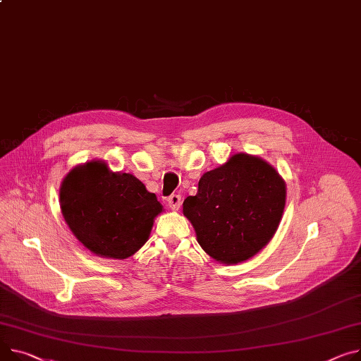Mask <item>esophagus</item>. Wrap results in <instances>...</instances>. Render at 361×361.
I'll return each instance as SVG.
<instances>
[{"instance_id": "34e87169", "label": "esophagus", "mask_w": 361, "mask_h": 361, "mask_svg": "<svg viewBox=\"0 0 361 361\" xmlns=\"http://www.w3.org/2000/svg\"><path fill=\"white\" fill-rule=\"evenodd\" d=\"M168 206H170L173 210H178L181 206V196L180 195H171L170 197L166 199Z\"/></svg>"}]
</instances>
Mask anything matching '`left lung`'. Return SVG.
<instances>
[{
	"instance_id": "1",
	"label": "left lung",
	"mask_w": 361,
	"mask_h": 361,
	"mask_svg": "<svg viewBox=\"0 0 361 361\" xmlns=\"http://www.w3.org/2000/svg\"><path fill=\"white\" fill-rule=\"evenodd\" d=\"M286 204V184L259 157L239 152L207 171L196 196L183 203L200 247L216 261L250 259L274 236Z\"/></svg>"
}]
</instances>
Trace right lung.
<instances>
[{"instance_id": "1", "label": "right lung", "mask_w": 361, "mask_h": 361, "mask_svg": "<svg viewBox=\"0 0 361 361\" xmlns=\"http://www.w3.org/2000/svg\"><path fill=\"white\" fill-rule=\"evenodd\" d=\"M63 219L78 241L104 258L125 259L148 241L162 204L135 176L90 161L66 174L59 188Z\"/></svg>"}]
</instances>
